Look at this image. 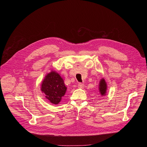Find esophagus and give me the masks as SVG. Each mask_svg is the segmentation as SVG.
Here are the masks:
<instances>
[{"label":"esophagus","mask_w":147,"mask_h":147,"mask_svg":"<svg viewBox=\"0 0 147 147\" xmlns=\"http://www.w3.org/2000/svg\"><path fill=\"white\" fill-rule=\"evenodd\" d=\"M78 88H80V89H83L84 88V84L83 83H79L78 84Z\"/></svg>","instance_id":"1"}]
</instances>
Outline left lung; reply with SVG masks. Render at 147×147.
Returning <instances> with one entry per match:
<instances>
[{
    "instance_id": "left-lung-1",
    "label": "left lung",
    "mask_w": 147,
    "mask_h": 147,
    "mask_svg": "<svg viewBox=\"0 0 147 147\" xmlns=\"http://www.w3.org/2000/svg\"><path fill=\"white\" fill-rule=\"evenodd\" d=\"M99 93L102 96H104L106 95V92L107 89V84L104 79H101L99 82Z\"/></svg>"
}]
</instances>
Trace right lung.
<instances>
[{
    "instance_id": "1",
    "label": "right lung",
    "mask_w": 147,
    "mask_h": 147,
    "mask_svg": "<svg viewBox=\"0 0 147 147\" xmlns=\"http://www.w3.org/2000/svg\"><path fill=\"white\" fill-rule=\"evenodd\" d=\"M67 87L63 78L55 71L47 74L42 83L41 90L51 103L58 104L66 92Z\"/></svg>"
}]
</instances>
